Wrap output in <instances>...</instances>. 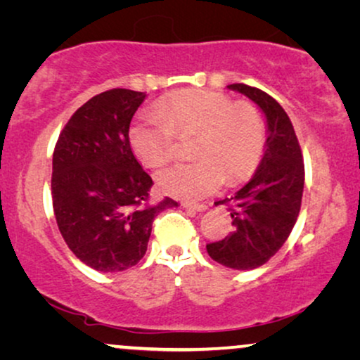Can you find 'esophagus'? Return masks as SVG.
<instances>
[{"label": "esophagus", "instance_id": "esophagus-1", "mask_svg": "<svg viewBox=\"0 0 360 360\" xmlns=\"http://www.w3.org/2000/svg\"><path fill=\"white\" fill-rule=\"evenodd\" d=\"M181 205H184V208L191 210V211H206V210H208V206L203 205V203H191V201H185V203H181Z\"/></svg>", "mask_w": 360, "mask_h": 360}]
</instances>
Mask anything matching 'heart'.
<instances>
[{
    "label": "heart",
    "mask_w": 360,
    "mask_h": 360,
    "mask_svg": "<svg viewBox=\"0 0 360 360\" xmlns=\"http://www.w3.org/2000/svg\"><path fill=\"white\" fill-rule=\"evenodd\" d=\"M195 134L193 162H175L157 170L155 180L167 193L203 198L223 184L238 181L262 154L265 120L250 103H236L218 91L193 90L174 95L155 111L137 117L129 131L136 155L149 167L174 155L175 136Z\"/></svg>",
    "instance_id": "b5f03b06"
}]
</instances>
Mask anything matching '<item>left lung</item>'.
Here are the masks:
<instances>
[{
	"instance_id": "1",
	"label": "left lung",
	"mask_w": 360,
	"mask_h": 360,
	"mask_svg": "<svg viewBox=\"0 0 360 360\" xmlns=\"http://www.w3.org/2000/svg\"><path fill=\"white\" fill-rule=\"evenodd\" d=\"M228 88L243 93L262 110L267 141L252 179L231 198L218 201L229 206L233 231L224 239L206 244V250L224 267L252 270L275 255L297 223L304 164L292 121L272 96L244 83Z\"/></svg>"
}]
</instances>
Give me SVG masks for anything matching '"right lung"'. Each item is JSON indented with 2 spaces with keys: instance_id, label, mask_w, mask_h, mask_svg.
<instances>
[{
  "instance_id": "1",
  "label": "right lung",
  "mask_w": 360,
  "mask_h": 360,
  "mask_svg": "<svg viewBox=\"0 0 360 360\" xmlns=\"http://www.w3.org/2000/svg\"><path fill=\"white\" fill-rule=\"evenodd\" d=\"M146 93L112 88L78 108L53 149L52 205L68 249L100 272H122L144 257L152 223L175 200L150 203V175L129 144Z\"/></svg>"
}]
</instances>
